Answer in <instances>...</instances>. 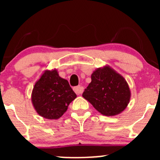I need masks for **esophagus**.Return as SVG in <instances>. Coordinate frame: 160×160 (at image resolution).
<instances>
[{
	"mask_svg": "<svg viewBox=\"0 0 160 160\" xmlns=\"http://www.w3.org/2000/svg\"><path fill=\"white\" fill-rule=\"evenodd\" d=\"M74 90L75 92H76L77 95H80L82 92V91H83V89H82V86H76V87L74 88Z\"/></svg>",
	"mask_w": 160,
	"mask_h": 160,
	"instance_id": "obj_1",
	"label": "esophagus"
}]
</instances>
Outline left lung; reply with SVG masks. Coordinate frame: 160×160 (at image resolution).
<instances>
[{"label":"left lung","instance_id":"left-lung-1","mask_svg":"<svg viewBox=\"0 0 160 160\" xmlns=\"http://www.w3.org/2000/svg\"><path fill=\"white\" fill-rule=\"evenodd\" d=\"M91 79L82 97L95 109L108 117L120 114L126 109L131 92L122 75L109 65H104L93 71Z\"/></svg>","mask_w":160,"mask_h":160}]
</instances>
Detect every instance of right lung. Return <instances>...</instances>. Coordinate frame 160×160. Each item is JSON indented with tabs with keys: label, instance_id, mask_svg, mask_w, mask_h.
Segmentation results:
<instances>
[{
	"label": "right lung",
	"instance_id": "obj_1",
	"mask_svg": "<svg viewBox=\"0 0 160 160\" xmlns=\"http://www.w3.org/2000/svg\"><path fill=\"white\" fill-rule=\"evenodd\" d=\"M77 98L68 82L56 69L46 70L34 84L32 102L37 113L48 120L59 119Z\"/></svg>",
	"mask_w": 160,
	"mask_h": 160
}]
</instances>
